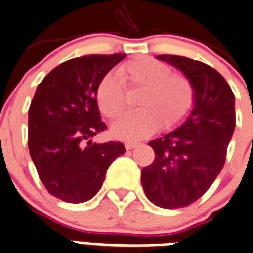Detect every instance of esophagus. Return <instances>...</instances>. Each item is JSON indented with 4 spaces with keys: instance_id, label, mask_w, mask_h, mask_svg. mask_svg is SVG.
Returning a JSON list of instances; mask_svg holds the SVG:
<instances>
[{
    "instance_id": "34e87169",
    "label": "esophagus",
    "mask_w": 253,
    "mask_h": 253,
    "mask_svg": "<svg viewBox=\"0 0 253 253\" xmlns=\"http://www.w3.org/2000/svg\"><path fill=\"white\" fill-rule=\"evenodd\" d=\"M136 146H137V143H130V141H128V143L125 144V148H126L127 150L133 149V148H136Z\"/></svg>"
}]
</instances>
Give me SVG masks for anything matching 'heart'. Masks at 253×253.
<instances>
[{"label":"heart","mask_w":253,"mask_h":253,"mask_svg":"<svg viewBox=\"0 0 253 253\" xmlns=\"http://www.w3.org/2000/svg\"><path fill=\"white\" fill-rule=\"evenodd\" d=\"M114 74H105L97 84L96 103L101 113L114 118L125 108V87H141L136 112L123 114L112 126L118 139H144L158 128L173 130L179 126L194 105V88L189 80L173 74L171 68L150 56L127 61Z\"/></svg>","instance_id":"b5f03b06"}]
</instances>
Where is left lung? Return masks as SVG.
<instances>
[{
	"instance_id": "8db88e82",
	"label": "left lung",
	"mask_w": 253,
	"mask_h": 253,
	"mask_svg": "<svg viewBox=\"0 0 253 253\" xmlns=\"http://www.w3.org/2000/svg\"><path fill=\"white\" fill-rule=\"evenodd\" d=\"M185 74L194 88V105L175 131L148 143L156 153L141 169V184L150 202L181 209L201 198L218 176L235 128V97L221 74L202 61L158 55Z\"/></svg>"
}]
</instances>
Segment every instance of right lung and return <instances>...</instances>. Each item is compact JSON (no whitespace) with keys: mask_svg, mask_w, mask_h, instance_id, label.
Masks as SVG:
<instances>
[{"mask_svg":"<svg viewBox=\"0 0 253 253\" xmlns=\"http://www.w3.org/2000/svg\"><path fill=\"white\" fill-rule=\"evenodd\" d=\"M126 54L84 55L61 63L38 84L28 110V148L47 192L82 203L100 190L108 167L126 152L120 141L96 144L107 130L96 103L99 81Z\"/></svg>","mask_w":253,"mask_h":253,"instance_id":"right-lung-1","label":"right lung"}]
</instances>
